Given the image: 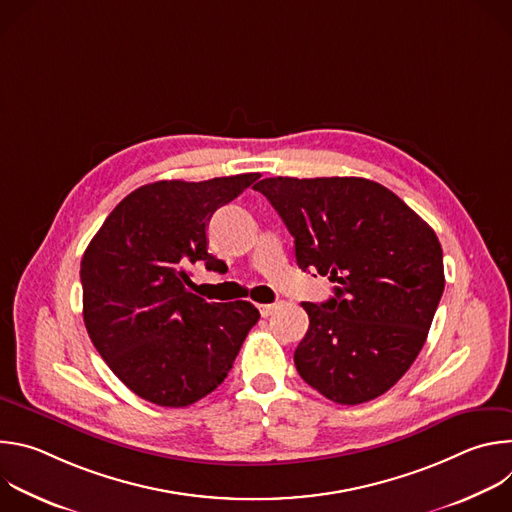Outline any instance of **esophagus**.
Wrapping results in <instances>:
<instances>
[{"mask_svg":"<svg viewBox=\"0 0 512 512\" xmlns=\"http://www.w3.org/2000/svg\"><path fill=\"white\" fill-rule=\"evenodd\" d=\"M277 306L279 304H263V306H259V312H261V316H271L277 310Z\"/></svg>","mask_w":512,"mask_h":512,"instance_id":"34e87169","label":"esophagus"}]
</instances>
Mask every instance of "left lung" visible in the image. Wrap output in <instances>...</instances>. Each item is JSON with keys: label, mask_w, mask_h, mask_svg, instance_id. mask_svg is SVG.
I'll use <instances>...</instances> for the list:
<instances>
[{"label": "left lung", "mask_w": 512, "mask_h": 512, "mask_svg": "<svg viewBox=\"0 0 512 512\" xmlns=\"http://www.w3.org/2000/svg\"><path fill=\"white\" fill-rule=\"evenodd\" d=\"M296 243L298 267L328 275L334 298L304 302L310 328L294 362L340 405L387 393L425 344L444 294L433 229L389 188L367 178H265L253 186Z\"/></svg>", "instance_id": "1"}]
</instances>
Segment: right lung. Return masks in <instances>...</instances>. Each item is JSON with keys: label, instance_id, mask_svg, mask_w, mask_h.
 I'll return each mask as SVG.
<instances>
[{"label": "right lung", "instance_id": "obj_1", "mask_svg": "<svg viewBox=\"0 0 512 512\" xmlns=\"http://www.w3.org/2000/svg\"><path fill=\"white\" fill-rule=\"evenodd\" d=\"M261 174L160 180L127 194L81 261L87 332L119 381L141 399L186 407L221 385L259 320L245 300L208 304L188 269L225 271L206 227Z\"/></svg>", "mask_w": 512, "mask_h": 512}]
</instances>
